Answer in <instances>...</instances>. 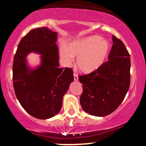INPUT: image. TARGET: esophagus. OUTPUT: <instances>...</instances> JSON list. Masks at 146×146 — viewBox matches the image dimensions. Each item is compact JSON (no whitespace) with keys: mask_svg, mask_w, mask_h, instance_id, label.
<instances>
[{"mask_svg":"<svg viewBox=\"0 0 146 146\" xmlns=\"http://www.w3.org/2000/svg\"><path fill=\"white\" fill-rule=\"evenodd\" d=\"M73 77H74V80L75 81H78V76L75 73L73 74Z\"/></svg>","mask_w":146,"mask_h":146,"instance_id":"34e87169","label":"esophagus"}]
</instances>
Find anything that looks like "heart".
<instances>
[{
  "instance_id": "b5f03b06",
  "label": "heart",
  "mask_w": 146,
  "mask_h": 146,
  "mask_svg": "<svg viewBox=\"0 0 146 146\" xmlns=\"http://www.w3.org/2000/svg\"><path fill=\"white\" fill-rule=\"evenodd\" d=\"M110 51L108 42L99 36H91L75 40L60 48V56L65 66H70L75 57L77 67L84 74L91 73L99 69L105 62Z\"/></svg>"
}]
</instances>
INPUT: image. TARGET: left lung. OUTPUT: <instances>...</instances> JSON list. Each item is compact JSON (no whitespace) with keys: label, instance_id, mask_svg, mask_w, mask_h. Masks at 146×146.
Returning a JSON list of instances; mask_svg holds the SVG:
<instances>
[{"label":"left lung","instance_id":"1","mask_svg":"<svg viewBox=\"0 0 146 146\" xmlns=\"http://www.w3.org/2000/svg\"><path fill=\"white\" fill-rule=\"evenodd\" d=\"M113 42L108 61L97 71L79 77L83 87L80 105L90 115L104 117L113 113L130 87V54L122 41L115 36Z\"/></svg>","mask_w":146,"mask_h":146}]
</instances>
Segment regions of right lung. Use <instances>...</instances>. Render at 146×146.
Masks as SVG:
<instances>
[{
    "mask_svg": "<svg viewBox=\"0 0 146 146\" xmlns=\"http://www.w3.org/2000/svg\"><path fill=\"white\" fill-rule=\"evenodd\" d=\"M57 32L47 27L33 29L18 44L13 63V85L16 98L30 115L47 119L61 110L64 95L73 81L71 68H60ZM41 55L36 68L28 64L29 53Z\"/></svg>",
    "mask_w": 146,
    "mask_h": 146,
    "instance_id": "right-lung-1",
    "label": "right lung"
}]
</instances>
